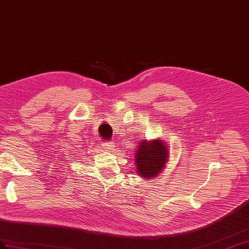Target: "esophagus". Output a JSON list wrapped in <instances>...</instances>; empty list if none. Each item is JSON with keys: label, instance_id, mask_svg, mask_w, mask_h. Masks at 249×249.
I'll use <instances>...</instances> for the list:
<instances>
[{"label": "esophagus", "instance_id": "34e87169", "mask_svg": "<svg viewBox=\"0 0 249 249\" xmlns=\"http://www.w3.org/2000/svg\"><path fill=\"white\" fill-rule=\"evenodd\" d=\"M102 146H103V148H105L107 150H112V149H114V147H116V145H114V143H112V142H104L103 144H102Z\"/></svg>", "mask_w": 249, "mask_h": 249}]
</instances>
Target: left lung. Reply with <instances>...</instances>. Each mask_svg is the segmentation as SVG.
Wrapping results in <instances>:
<instances>
[{
	"label": "left lung",
	"mask_w": 249,
	"mask_h": 249,
	"mask_svg": "<svg viewBox=\"0 0 249 249\" xmlns=\"http://www.w3.org/2000/svg\"><path fill=\"white\" fill-rule=\"evenodd\" d=\"M167 147L160 140L144 141L136 151L137 173L144 178H154L167 162Z\"/></svg>",
	"instance_id": "1"
}]
</instances>
